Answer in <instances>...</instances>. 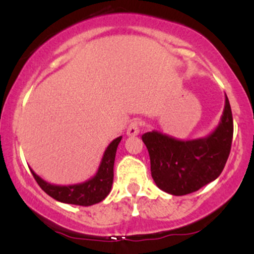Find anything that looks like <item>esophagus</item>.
<instances>
[{
    "mask_svg": "<svg viewBox=\"0 0 254 254\" xmlns=\"http://www.w3.org/2000/svg\"><path fill=\"white\" fill-rule=\"evenodd\" d=\"M139 132H140V123L137 122V120H132V122L129 124V127H127V136H136V135H139Z\"/></svg>",
    "mask_w": 254,
    "mask_h": 254,
    "instance_id": "obj_1",
    "label": "esophagus"
}]
</instances>
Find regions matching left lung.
I'll use <instances>...</instances> for the list:
<instances>
[{
	"instance_id": "8db88e82",
	"label": "left lung",
	"mask_w": 254,
	"mask_h": 254,
	"mask_svg": "<svg viewBox=\"0 0 254 254\" xmlns=\"http://www.w3.org/2000/svg\"><path fill=\"white\" fill-rule=\"evenodd\" d=\"M232 136L234 119L227 96L219 125L205 137L183 141L155 130L145 132L141 137L156 186L172 195H186L215 181L226 165Z\"/></svg>"
}]
</instances>
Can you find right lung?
<instances>
[{
  "label": "right lung",
  "instance_id": "1",
  "mask_svg": "<svg viewBox=\"0 0 254 254\" xmlns=\"http://www.w3.org/2000/svg\"><path fill=\"white\" fill-rule=\"evenodd\" d=\"M120 140H122V136L117 137L109 143L107 150L104 151L103 158H102L97 173L83 183L72 184V186H56L40 178L33 170L30 171L40 188L55 200L66 204H73V205H93L104 200L107 195L111 193L113 178H114L113 168H114L115 153H117Z\"/></svg>",
  "mask_w": 254,
  "mask_h": 254
}]
</instances>
